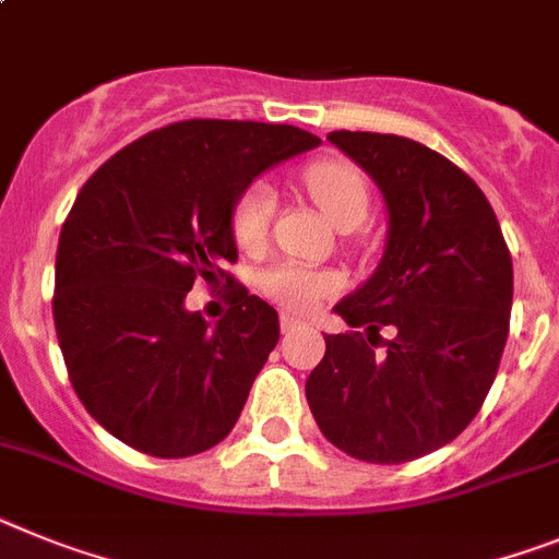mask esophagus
<instances>
[{
	"mask_svg": "<svg viewBox=\"0 0 559 559\" xmlns=\"http://www.w3.org/2000/svg\"><path fill=\"white\" fill-rule=\"evenodd\" d=\"M304 326V323H300L298 318H295V314H281V332H295V329H300Z\"/></svg>",
	"mask_w": 559,
	"mask_h": 559,
	"instance_id": "esophagus-1",
	"label": "esophagus"
}]
</instances>
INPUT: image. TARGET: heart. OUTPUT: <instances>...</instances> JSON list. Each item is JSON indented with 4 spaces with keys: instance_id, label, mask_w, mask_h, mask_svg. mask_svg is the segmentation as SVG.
I'll return each instance as SVG.
<instances>
[{
    "instance_id": "b5f03b06",
    "label": "heart",
    "mask_w": 559,
    "mask_h": 559,
    "mask_svg": "<svg viewBox=\"0 0 559 559\" xmlns=\"http://www.w3.org/2000/svg\"><path fill=\"white\" fill-rule=\"evenodd\" d=\"M304 186L314 205L337 230L357 227L368 213V186L362 174L343 159H323L304 171ZM275 193L266 182H252L233 205L230 227L241 247H259L270 230ZM259 289L293 312H312L320 300L340 289V278L326 270L300 264H275L259 275Z\"/></svg>"
}]
</instances>
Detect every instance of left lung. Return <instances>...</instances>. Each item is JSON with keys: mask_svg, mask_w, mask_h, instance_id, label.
Instances as JSON below:
<instances>
[{"mask_svg": "<svg viewBox=\"0 0 559 559\" xmlns=\"http://www.w3.org/2000/svg\"><path fill=\"white\" fill-rule=\"evenodd\" d=\"M329 143L380 188L388 236L371 278L334 307L366 337L323 334L307 402L334 448L402 464L444 448L481 411L507 346L512 255L481 188L439 152L377 132ZM382 325L395 337L373 353Z\"/></svg>", "mask_w": 559, "mask_h": 559, "instance_id": "1", "label": "left lung"}]
</instances>
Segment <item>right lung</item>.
Masks as SVG:
<instances>
[{
    "instance_id": "1",
    "label": "right lung",
    "mask_w": 559,
    "mask_h": 559,
    "mask_svg": "<svg viewBox=\"0 0 559 559\" xmlns=\"http://www.w3.org/2000/svg\"><path fill=\"white\" fill-rule=\"evenodd\" d=\"M314 145L298 126L182 120L86 179L58 239L52 318L78 400L115 439L186 459L230 433L278 343V312L237 284V307L211 328L185 295L197 277L236 283V199Z\"/></svg>"
}]
</instances>
